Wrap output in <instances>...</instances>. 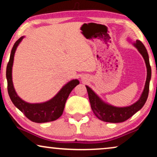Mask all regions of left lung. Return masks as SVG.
Here are the masks:
<instances>
[{"label": "left lung", "mask_w": 157, "mask_h": 157, "mask_svg": "<svg viewBox=\"0 0 157 157\" xmlns=\"http://www.w3.org/2000/svg\"><path fill=\"white\" fill-rule=\"evenodd\" d=\"M134 45L142 55L147 68V77L145 87L138 101L132 104V106L127 107L119 108V107L112 106L103 102L89 86H86L92 111H94L96 117L101 121L110 122V123H120V122L125 121L131 117H132L135 113L140 110L147 101L149 91V81L151 76V69L149 63V55H148L145 46L140 40H137Z\"/></svg>", "instance_id": "1"}]
</instances>
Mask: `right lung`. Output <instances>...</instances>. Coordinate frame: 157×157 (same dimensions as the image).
I'll list each match as a JSON object with an SVG mask.
<instances>
[{
    "label": "right lung",
    "instance_id": "add662e5",
    "mask_svg": "<svg viewBox=\"0 0 157 157\" xmlns=\"http://www.w3.org/2000/svg\"><path fill=\"white\" fill-rule=\"evenodd\" d=\"M23 37H21L15 43L13 47L9 61L6 68V78L8 82V92L13 104L24 113L28 119L36 123L55 121L63 113L66 100L73 89L79 83L76 79L71 81L62 88L57 95L48 101L43 104H29L20 98L17 95L12 81V66L13 63L15 51L19 43Z\"/></svg>",
    "mask_w": 157,
    "mask_h": 157
}]
</instances>
